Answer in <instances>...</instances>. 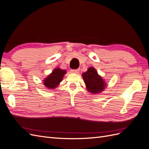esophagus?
Listing matches in <instances>:
<instances>
[{
    "label": "esophagus",
    "instance_id": "34e87169",
    "mask_svg": "<svg viewBox=\"0 0 149 149\" xmlns=\"http://www.w3.org/2000/svg\"><path fill=\"white\" fill-rule=\"evenodd\" d=\"M71 72H72V73H76V74H78V73H79V69H76V70H71Z\"/></svg>",
    "mask_w": 149,
    "mask_h": 149
}]
</instances>
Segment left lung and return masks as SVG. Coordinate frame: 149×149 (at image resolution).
I'll list each match as a JSON object with an SVG mask.
<instances>
[{
    "label": "left lung",
    "mask_w": 149,
    "mask_h": 149,
    "mask_svg": "<svg viewBox=\"0 0 149 149\" xmlns=\"http://www.w3.org/2000/svg\"><path fill=\"white\" fill-rule=\"evenodd\" d=\"M86 89L89 93L97 94L104 91L106 86V82L93 67H89L88 71L82 74Z\"/></svg>",
    "instance_id": "left-lung-1"
}]
</instances>
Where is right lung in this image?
Returning <instances> with one entry per match:
<instances>
[{
    "instance_id": "1",
    "label": "right lung",
    "mask_w": 149,
    "mask_h": 149,
    "mask_svg": "<svg viewBox=\"0 0 149 149\" xmlns=\"http://www.w3.org/2000/svg\"><path fill=\"white\" fill-rule=\"evenodd\" d=\"M66 71L57 68L43 80V84L48 89H55L63 78Z\"/></svg>"
}]
</instances>
